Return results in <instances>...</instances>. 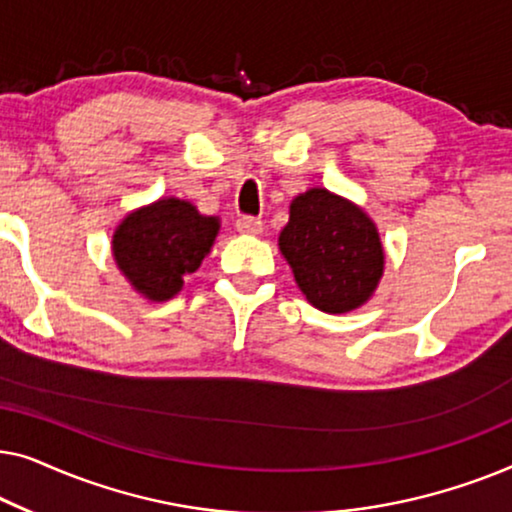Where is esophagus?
Segmentation results:
<instances>
[{
  "instance_id": "1",
  "label": "esophagus",
  "mask_w": 512,
  "mask_h": 512,
  "mask_svg": "<svg viewBox=\"0 0 512 512\" xmlns=\"http://www.w3.org/2000/svg\"><path fill=\"white\" fill-rule=\"evenodd\" d=\"M235 226L242 235H261L263 233V221L254 219V216H242V219H237Z\"/></svg>"
}]
</instances>
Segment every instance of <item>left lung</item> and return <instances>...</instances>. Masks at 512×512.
I'll list each match as a JSON object with an SVG mask.
<instances>
[{
	"instance_id": "obj_1",
	"label": "left lung",
	"mask_w": 512,
	"mask_h": 512,
	"mask_svg": "<svg viewBox=\"0 0 512 512\" xmlns=\"http://www.w3.org/2000/svg\"><path fill=\"white\" fill-rule=\"evenodd\" d=\"M277 242L298 289L321 312L345 314L366 305L384 275L375 221L328 188H307L291 200Z\"/></svg>"
}]
</instances>
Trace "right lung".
<instances>
[{"label": "right lung", "mask_w": 512, "mask_h": 512, "mask_svg": "<svg viewBox=\"0 0 512 512\" xmlns=\"http://www.w3.org/2000/svg\"><path fill=\"white\" fill-rule=\"evenodd\" d=\"M219 230V216L200 214L193 202L158 198L123 216L111 235V256L135 293L165 303L200 268Z\"/></svg>", "instance_id": "right-lung-1"}]
</instances>
